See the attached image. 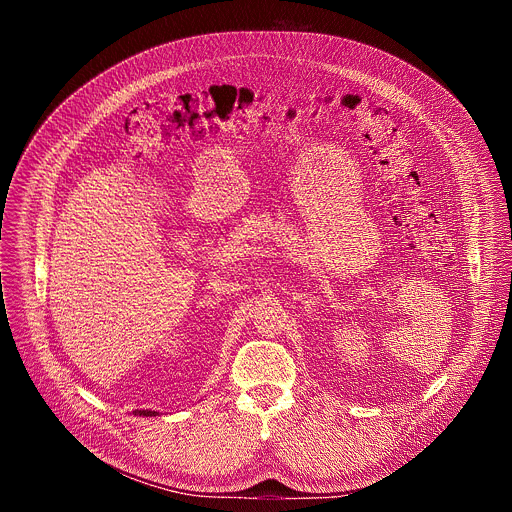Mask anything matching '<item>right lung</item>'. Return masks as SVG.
<instances>
[{
  "label": "right lung",
  "mask_w": 512,
  "mask_h": 512,
  "mask_svg": "<svg viewBox=\"0 0 512 512\" xmlns=\"http://www.w3.org/2000/svg\"><path fill=\"white\" fill-rule=\"evenodd\" d=\"M133 415H139V417H156V415H160V413H158V411H152V409H135Z\"/></svg>",
  "instance_id": "add662e5"
}]
</instances>
